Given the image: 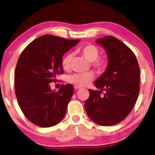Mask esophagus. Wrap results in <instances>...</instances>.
<instances>
[{
  "label": "esophagus",
  "mask_w": 155,
  "mask_h": 155,
  "mask_svg": "<svg viewBox=\"0 0 155 155\" xmlns=\"http://www.w3.org/2000/svg\"><path fill=\"white\" fill-rule=\"evenodd\" d=\"M74 88H75V90H79V89H81V87L75 85L74 86Z\"/></svg>",
  "instance_id": "1"
}]
</instances>
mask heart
<instances>
[{
    "mask_svg": "<svg viewBox=\"0 0 155 155\" xmlns=\"http://www.w3.org/2000/svg\"><path fill=\"white\" fill-rule=\"evenodd\" d=\"M80 52L84 58L90 62H94V66L99 70H102L107 65V61L104 58H97L99 54V48L92 44L84 46L80 50ZM73 55L68 54L63 58L62 66L65 71L70 69ZM94 78V74L91 72L85 73H78L70 75L68 78V81L70 83L74 84L77 86H86L92 81Z\"/></svg>",
    "mask_w": 155,
    "mask_h": 155,
    "instance_id": "1",
    "label": "heart"
}]
</instances>
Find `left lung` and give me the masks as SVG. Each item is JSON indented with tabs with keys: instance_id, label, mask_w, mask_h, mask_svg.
Returning a JSON list of instances; mask_svg holds the SVG:
<instances>
[{
	"instance_id": "left-lung-1",
	"label": "left lung",
	"mask_w": 155,
	"mask_h": 155,
	"mask_svg": "<svg viewBox=\"0 0 155 155\" xmlns=\"http://www.w3.org/2000/svg\"><path fill=\"white\" fill-rule=\"evenodd\" d=\"M107 53L105 72L95 80L100 91L89 90L84 108L91 120L104 126L122 121L132 111L140 92V68L133 52L119 39L107 36L97 39ZM101 91L106 93L100 96Z\"/></svg>"
}]
</instances>
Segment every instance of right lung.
Here are the masks:
<instances>
[{
	"instance_id": "1",
	"label": "right lung",
	"mask_w": 155,
	"mask_h": 155,
	"mask_svg": "<svg viewBox=\"0 0 155 155\" xmlns=\"http://www.w3.org/2000/svg\"><path fill=\"white\" fill-rule=\"evenodd\" d=\"M79 41L44 35L31 41L20 56L15 72V94L24 115L34 124L51 127L65 116L73 86L62 84L56 92L49 83L63 73V55Z\"/></svg>"
}]
</instances>
